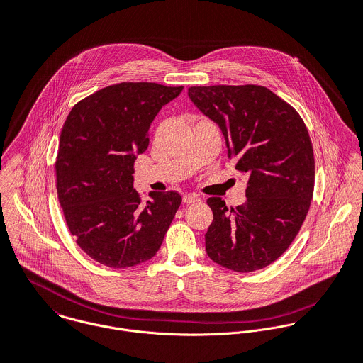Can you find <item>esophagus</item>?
Segmentation results:
<instances>
[{
    "label": "esophagus",
    "instance_id": "34e87169",
    "mask_svg": "<svg viewBox=\"0 0 363 363\" xmlns=\"http://www.w3.org/2000/svg\"><path fill=\"white\" fill-rule=\"evenodd\" d=\"M183 201H184L186 204H194V203H200V197L196 196V194H186V196L183 197Z\"/></svg>",
    "mask_w": 363,
    "mask_h": 363
}]
</instances>
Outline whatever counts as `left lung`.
<instances>
[{"label":"left lung","mask_w":363,"mask_h":363,"mask_svg":"<svg viewBox=\"0 0 363 363\" xmlns=\"http://www.w3.org/2000/svg\"><path fill=\"white\" fill-rule=\"evenodd\" d=\"M193 104L216 122L235 169L249 174L246 201L210 197L206 250L216 263L253 272L274 262L298 234L314 190V153L297 111L262 86L190 87Z\"/></svg>","instance_id":"8db88e82"}]
</instances>
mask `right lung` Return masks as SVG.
Masks as SVG:
<instances>
[{"label": "right lung", "instance_id": "add662e5", "mask_svg": "<svg viewBox=\"0 0 363 363\" xmlns=\"http://www.w3.org/2000/svg\"><path fill=\"white\" fill-rule=\"evenodd\" d=\"M183 87L120 83L79 101L63 125L56 187L77 245L108 267H130L159 250L182 203L176 191L140 203L133 163L147 149L150 123Z\"/></svg>", "mask_w": 363, "mask_h": 363}]
</instances>
